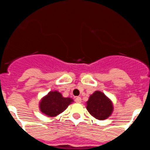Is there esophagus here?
Here are the masks:
<instances>
[{"label": "esophagus", "mask_w": 150, "mask_h": 150, "mask_svg": "<svg viewBox=\"0 0 150 150\" xmlns=\"http://www.w3.org/2000/svg\"><path fill=\"white\" fill-rule=\"evenodd\" d=\"M75 102H77V103H81V98L79 96L76 97L75 99Z\"/></svg>", "instance_id": "esophagus-1"}]
</instances>
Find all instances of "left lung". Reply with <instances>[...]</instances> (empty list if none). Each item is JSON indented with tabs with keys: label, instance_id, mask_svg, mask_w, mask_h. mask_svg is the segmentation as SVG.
Masks as SVG:
<instances>
[{
	"label": "left lung",
	"instance_id": "8db88e82",
	"mask_svg": "<svg viewBox=\"0 0 150 150\" xmlns=\"http://www.w3.org/2000/svg\"><path fill=\"white\" fill-rule=\"evenodd\" d=\"M87 109L93 117L104 120L111 115L114 108L111 101L103 93L96 91L87 102Z\"/></svg>",
	"mask_w": 150,
	"mask_h": 150
}]
</instances>
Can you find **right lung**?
Listing matches in <instances>:
<instances>
[{
	"instance_id": "right-lung-1",
	"label": "right lung",
	"mask_w": 150,
	"mask_h": 150,
	"mask_svg": "<svg viewBox=\"0 0 150 150\" xmlns=\"http://www.w3.org/2000/svg\"><path fill=\"white\" fill-rule=\"evenodd\" d=\"M72 102V98H64L59 92L51 91L42 98L40 108L41 112L48 117H56L64 111Z\"/></svg>"
}]
</instances>
